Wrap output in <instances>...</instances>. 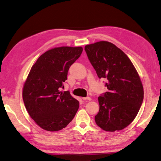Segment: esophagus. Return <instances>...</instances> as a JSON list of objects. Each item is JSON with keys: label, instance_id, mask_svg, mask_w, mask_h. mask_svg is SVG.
Here are the masks:
<instances>
[{"label": "esophagus", "instance_id": "obj_1", "mask_svg": "<svg viewBox=\"0 0 161 161\" xmlns=\"http://www.w3.org/2000/svg\"><path fill=\"white\" fill-rule=\"evenodd\" d=\"M83 100H88V101H91V97H82Z\"/></svg>", "mask_w": 161, "mask_h": 161}]
</instances>
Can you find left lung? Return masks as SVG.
<instances>
[{"mask_svg": "<svg viewBox=\"0 0 161 161\" xmlns=\"http://www.w3.org/2000/svg\"><path fill=\"white\" fill-rule=\"evenodd\" d=\"M88 59L108 92L98 97L96 124L114 132L127 127L136 118L144 99L139 75L128 56L114 44L101 41L85 46Z\"/></svg>", "mask_w": 161, "mask_h": 161, "instance_id": "1", "label": "left lung"}]
</instances>
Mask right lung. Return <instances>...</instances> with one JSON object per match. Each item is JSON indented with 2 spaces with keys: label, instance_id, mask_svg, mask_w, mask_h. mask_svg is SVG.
Returning <instances> with one entry per match:
<instances>
[{
  "label": "right lung",
  "instance_id": "right-lung-1",
  "mask_svg": "<svg viewBox=\"0 0 161 161\" xmlns=\"http://www.w3.org/2000/svg\"><path fill=\"white\" fill-rule=\"evenodd\" d=\"M82 52V47H55L32 65L24 84L23 99L30 116L42 129L58 131L72 121L79 102L69 91H60L70 66Z\"/></svg>",
  "mask_w": 161,
  "mask_h": 161
}]
</instances>
